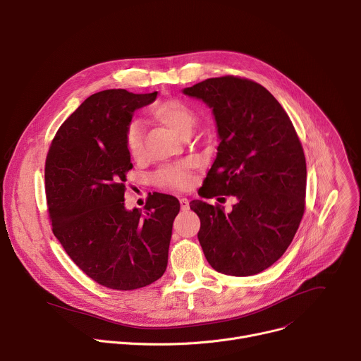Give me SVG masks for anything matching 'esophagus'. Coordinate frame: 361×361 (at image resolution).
I'll list each match as a JSON object with an SVG mask.
<instances>
[{
  "label": "esophagus",
  "mask_w": 361,
  "mask_h": 361,
  "mask_svg": "<svg viewBox=\"0 0 361 361\" xmlns=\"http://www.w3.org/2000/svg\"><path fill=\"white\" fill-rule=\"evenodd\" d=\"M180 206H181V210H188L190 209V204H188V200L187 199H180Z\"/></svg>",
  "instance_id": "1"
}]
</instances>
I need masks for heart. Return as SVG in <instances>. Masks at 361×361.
Listing matches in <instances>:
<instances>
[{"instance_id":"obj_1","label":"heart","mask_w":361,"mask_h":361,"mask_svg":"<svg viewBox=\"0 0 361 361\" xmlns=\"http://www.w3.org/2000/svg\"><path fill=\"white\" fill-rule=\"evenodd\" d=\"M151 115L157 122L169 126L183 138L190 135L192 126L195 125V121H197L194 111L187 104L178 99H170L158 104L152 108ZM125 144L130 155L134 158H141L144 151V126L141 122L133 121L126 126ZM154 178L159 185L177 190H184L192 183L187 166L162 167L161 170H158Z\"/></svg>"}]
</instances>
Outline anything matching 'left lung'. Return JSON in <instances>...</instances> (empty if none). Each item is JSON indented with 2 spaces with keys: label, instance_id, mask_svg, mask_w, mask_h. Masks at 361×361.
I'll list each match as a JSON object with an SVG mask.
<instances>
[{
  "label": "left lung",
  "instance_id": "obj_1",
  "mask_svg": "<svg viewBox=\"0 0 361 361\" xmlns=\"http://www.w3.org/2000/svg\"><path fill=\"white\" fill-rule=\"evenodd\" d=\"M183 93L212 109L220 141L202 197L238 199L231 213L203 200L190 203L200 217L204 256L226 275L259 274L285 253L304 214L307 164L300 138L281 104L256 82L212 78Z\"/></svg>",
  "mask_w": 361,
  "mask_h": 361
}]
</instances>
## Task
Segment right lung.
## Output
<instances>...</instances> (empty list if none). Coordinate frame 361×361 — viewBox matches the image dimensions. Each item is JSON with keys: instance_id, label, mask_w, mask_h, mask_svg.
<instances>
[{"instance_id": "add662e5", "label": "right lung", "mask_w": 361, "mask_h": 361, "mask_svg": "<svg viewBox=\"0 0 361 361\" xmlns=\"http://www.w3.org/2000/svg\"><path fill=\"white\" fill-rule=\"evenodd\" d=\"M154 93L97 92L59 128L46 159V197L53 233L94 282L130 290L162 276L180 203L155 192L145 212L125 207V174L133 169L125 144L134 112Z\"/></svg>"}]
</instances>
